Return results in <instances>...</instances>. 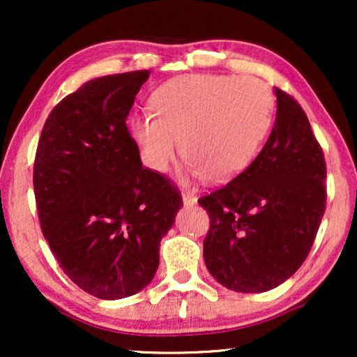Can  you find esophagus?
<instances>
[{
	"label": "esophagus",
	"mask_w": 357,
	"mask_h": 357,
	"mask_svg": "<svg viewBox=\"0 0 357 357\" xmlns=\"http://www.w3.org/2000/svg\"><path fill=\"white\" fill-rule=\"evenodd\" d=\"M182 202H183L185 208H192V206H195V204H197L198 199L192 193H183L182 195Z\"/></svg>",
	"instance_id": "34e87169"
}]
</instances>
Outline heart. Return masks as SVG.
<instances>
[{
    "mask_svg": "<svg viewBox=\"0 0 357 357\" xmlns=\"http://www.w3.org/2000/svg\"><path fill=\"white\" fill-rule=\"evenodd\" d=\"M149 104L153 115L128 121L143 162L164 172L182 149L193 177L226 183L255 159L275 102L255 77L185 75L158 87Z\"/></svg>",
    "mask_w": 357,
    "mask_h": 357,
    "instance_id": "obj_1",
    "label": "heart"
}]
</instances>
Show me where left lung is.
<instances>
[{
  "instance_id": "1",
  "label": "left lung",
  "mask_w": 357,
  "mask_h": 357,
  "mask_svg": "<svg viewBox=\"0 0 357 357\" xmlns=\"http://www.w3.org/2000/svg\"><path fill=\"white\" fill-rule=\"evenodd\" d=\"M276 119L255 160L226 187L199 198L211 219L208 271L227 289L265 292L299 270L326 202V165L302 107L275 87Z\"/></svg>"
}]
</instances>
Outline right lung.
<instances>
[{"label":"right lung","instance_id":"add662e5","mask_svg":"<svg viewBox=\"0 0 357 357\" xmlns=\"http://www.w3.org/2000/svg\"><path fill=\"white\" fill-rule=\"evenodd\" d=\"M148 70L102 76L66 96L43 125L33 164L42 232L87 294L130 297L153 281L182 198L144 169L126 119Z\"/></svg>","mask_w":357,"mask_h":357}]
</instances>
